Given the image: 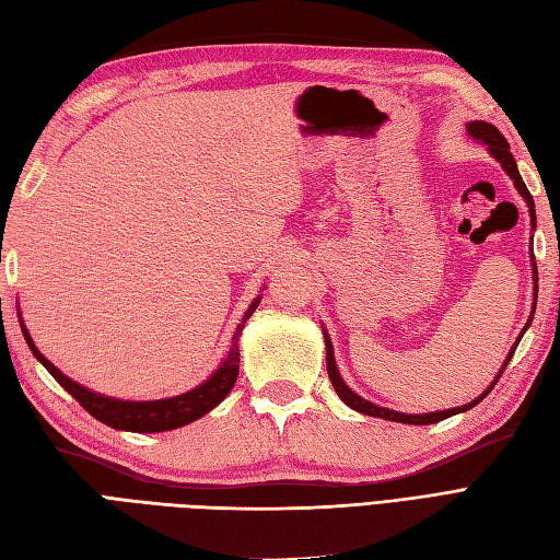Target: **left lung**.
<instances>
[{"label": "left lung", "instance_id": "1", "mask_svg": "<svg viewBox=\"0 0 560 560\" xmlns=\"http://www.w3.org/2000/svg\"><path fill=\"white\" fill-rule=\"evenodd\" d=\"M468 135L470 138L475 140V142H480V144H487V149H489V154H492L499 163H501V168L506 171L509 175H511V180H513V185H515V189L517 192L523 195V199L527 201V209H529V218H532V230H535V225H537V215H535V201H532V195L527 192V187H525V183H523V177H521V173H517V163H515V159H513V154H511V147H509V142H506V138H503V135L492 126V122H485V120H470L468 122ZM532 276H535V299H537V264H535V256H532ZM535 313V311H532ZM529 323H532V318L527 320V325L523 327V332H521V337L515 339V345H513V349L509 351V357H506V361H503V365H501V371H499V375L494 377V383L489 385L480 397L477 399H472L470 404H466V406H456V408H448V411H434V413H418V416H411V413H399V411H392V408H383V406H375L373 401H365L363 397H359L357 392L353 389H349V385L345 383L342 380V375H339V371H337V363H335V353H332V342H330V337H327V332L323 330V335H325V363H327V375H330V383H332V387H335V392H337V397L342 399L349 408H353V411H359V413H363V416H373V418H385V420H394V422H408V425H432V422H440V420H444V418H448V416H456V413H463V411H468V408H472L475 404H480L489 392H492V387L497 385V380L501 377V373L506 371V365H509V361L513 359V351H515V347H517V342H521L523 339V335H525V330L529 327Z\"/></svg>", "mask_w": 560, "mask_h": 560}]
</instances>
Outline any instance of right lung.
Listing matches in <instances>:
<instances>
[{
    "label": "right lung",
    "instance_id": "right-lung-1",
    "mask_svg": "<svg viewBox=\"0 0 560 560\" xmlns=\"http://www.w3.org/2000/svg\"><path fill=\"white\" fill-rule=\"evenodd\" d=\"M261 296H256L252 306L244 313L242 323L237 325V330L233 335V345H230V351L225 361L215 368V373L201 383L199 387L189 389L180 397H171V399H159V401H122V399H112L104 397V394L90 392L88 387H80L78 383H73L71 377H66L59 368H54L43 353L37 351V347L33 345V337L25 330V325H21L25 342H28L33 357L43 363L49 375L57 380V383L71 394V397L85 408L90 416L97 418L104 425L114 428V430H126V432H166V430H175L183 428L187 422H192L201 416H207L211 408H215L221 404L230 389L235 387V380L240 373V349H237V339L242 335V327L252 318V313L256 311Z\"/></svg>",
    "mask_w": 560,
    "mask_h": 560
}]
</instances>
